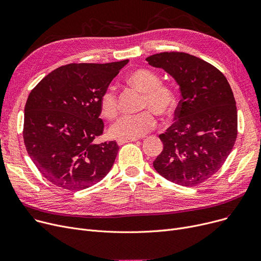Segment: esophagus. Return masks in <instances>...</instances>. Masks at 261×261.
Masks as SVG:
<instances>
[{
  "mask_svg": "<svg viewBox=\"0 0 261 261\" xmlns=\"http://www.w3.org/2000/svg\"><path fill=\"white\" fill-rule=\"evenodd\" d=\"M138 141V139H130V140H123V139H117L116 142L118 145H122V144H126V143H129V142H135Z\"/></svg>",
  "mask_w": 261,
  "mask_h": 261,
  "instance_id": "esophagus-1",
  "label": "esophagus"
}]
</instances>
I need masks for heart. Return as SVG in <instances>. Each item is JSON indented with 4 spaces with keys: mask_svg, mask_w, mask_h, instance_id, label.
<instances>
[{
    "mask_svg": "<svg viewBox=\"0 0 261 261\" xmlns=\"http://www.w3.org/2000/svg\"><path fill=\"white\" fill-rule=\"evenodd\" d=\"M127 82L144 94L142 109L149 111L136 115H122L110 127V134L116 139H139L153 129L158 114L163 118L169 117L175 109L176 100L173 90L161 85V77L147 68H139L131 72ZM99 108L103 116L113 118L117 113V95L115 88H107L100 96Z\"/></svg>",
    "mask_w": 261,
    "mask_h": 261,
    "instance_id": "1",
    "label": "heart"
}]
</instances>
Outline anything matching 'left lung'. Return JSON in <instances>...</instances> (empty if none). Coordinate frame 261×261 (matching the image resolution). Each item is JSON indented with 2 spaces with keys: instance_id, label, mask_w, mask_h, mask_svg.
I'll return each mask as SVG.
<instances>
[{
  "instance_id": "1",
  "label": "left lung",
  "mask_w": 261,
  "mask_h": 261,
  "mask_svg": "<svg viewBox=\"0 0 261 261\" xmlns=\"http://www.w3.org/2000/svg\"><path fill=\"white\" fill-rule=\"evenodd\" d=\"M180 87L175 122L159 135L164 148L153 162L166 180L182 186L204 182L221 168L237 138V108L225 76L193 55L164 51L146 58Z\"/></svg>"
}]
</instances>
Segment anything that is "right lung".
<instances>
[{"label": "right lung", "instance_id": "obj_1", "mask_svg": "<svg viewBox=\"0 0 261 261\" xmlns=\"http://www.w3.org/2000/svg\"><path fill=\"white\" fill-rule=\"evenodd\" d=\"M128 61L60 66L29 95L24 144L36 167L54 185L86 189L111 170L118 145L93 141L103 130L100 96Z\"/></svg>", "mask_w": 261, "mask_h": 261}]
</instances>
